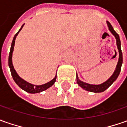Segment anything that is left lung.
<instances>
[{
	"label": "left lung",
	"mask_w": 127,
	"mask_h": 127,
	"mask_svg": "<svg viewBox=\"0 0 127 127\" xmlns=\"http://www.w3.org/2000/svg\"><path fill=\"white\" fill-rule=\"evenodd\" d=\"M106 24L107 26H108V30L110 31V32H111L112 34H113V36L115 37V39H116L117 47H118V52H119V60H118L117 66H116V68L115 69L113 74H112V76L107 81L103 82V83H101V84L93 85V84H89V83H85V82L81 81L78 78V75H77V73H76V81H77L78 85L81 88L85 90L86 91L92 92V93H102L103 91H105L118 78V76L120 74V70H121L122 64V53L121 50V42H120V37H119L118 33L114 31V29H113V26H111V24L108 21H106Z\"/></svg>",
	"instance_id": "left-lung-1"
}]
</instances>
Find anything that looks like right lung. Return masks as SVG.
Returning a JSON list of instances; mask_svg holds the SVG:
<instances>
[{
	"label": "right lung",
	"instance_id": "obj_1",
	"mask_svg": "<svg viewBox=\"0 0 127 127\" xmlns=\"http://www.w3.org/2000/svg\"><path fill=\"white\" fill-rule=\"evenodd\" d=\"M24 24L22 25V26L21 27L20 30L16 32V34L14 35V37L13 38L12 42V44H11V48H10V51H9V54L8 64H9V69H10V71H11V74H12V76L13 79H14V82L16 83V84L19 85V88H21L22 90H24V91H26V92H27L28 93H31V94L39 93H41V92L44 91L46 90H47L48 88H49L50 87H51L55 83V82L56 81L57 75H56V76L53 78L51 81H50L46 83L45 84H43V85H33V84H31L30 83L26 81L23 78H21L20 76L18 75V74L16 73V70L14 69L12 64V53L13 51H14V44H15V39L16 38V36L18 35L19 32L21 31L22 28L24 27Z\"/></svg>",
	"mask_w": 127,
	"mask_h": 127
}]
</instances>
